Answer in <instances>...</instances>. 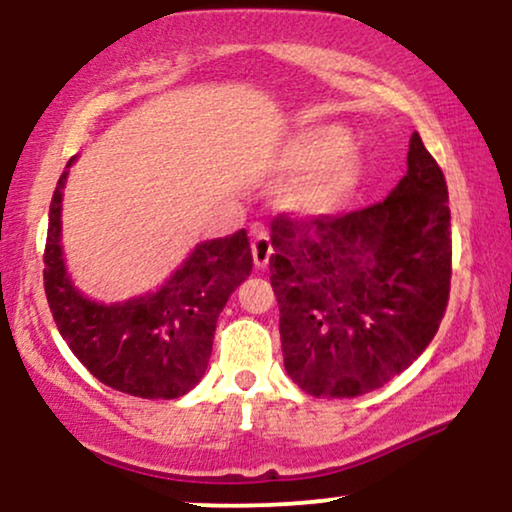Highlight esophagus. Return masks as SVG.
I'll return each mask as SVG.
<instances>
[{
  "instance_id": "1",
  "label": "esophagus",
  "mask_w": 512,
  "mask_h": 512,
  "mask_svg": "<svg viewBox=\"0 0 512 512\" xmlns=\"http://www.w3.org/2000/svg\"><path fill=\"white\" fill-rule=\"evenodd\" d=\"M250 236H252L250 248H252V260H255V267H260V269L267 267L269 257H272V252H274L267 228H264V226H252Z\"/></svg>"
}]
</instances>
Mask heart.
<instances>
[{
	"mask_svg": "<svg viewBox=\"0 0 512 512\" xmlns=\"http://www.w3.org/2000/svg\"><path fill=\"white\" fill-rule=\"evenodd\" d=\"M349 134L339 127H317L298 134L281 154L279 166L289 173L315 170L293 190L291 207L322 214L344 202L361 180V158L351 154Z\"/></svg>",
	"mask_w": 512,
	"mask_h": 512,
	"instance_id": "b5f03b06",
	"label": "heart"
}]
</instances>
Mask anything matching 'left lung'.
Returning a JSON list of instances; mask_svg holds the SVG:
<instances>
[{"instance_id": "1", "label": "left lung", "mask_w": 512, "mask_h": 512, "mask_svg": "<svg viewBox=\"0 0 512 512\" xmlns=\"http://www.w3.org/2000/svg\"><path fill=\"white\" fill-rule=\"evenodd\" d=\"M269 272L291 380L313 397H358L407 370L450 298L448 185L419 134L383 202L342 216L272 221Z\"/></svg>"}]
</instances>
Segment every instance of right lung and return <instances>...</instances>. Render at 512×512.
<instances>
[{"label":"right lung","instance_id":"obj_1","mask_svg":"<svg viewBox=\"0 0 512 512\" xmlns=\"http://www.w3.org/2000/svg\"><path fill=\"white\" fill-rule=\"evenodd\" d=\"M64 180L67 170L52 195L43 257L45 296L62 339L93 378L117 392L142 399L185 395L207 370L223 305L252 272L248 233L240 228L197 245L156 293L93 303L74 289L62 262Z\"/></svg>","mask_w":512,"mask_h":512}]
</instances>
